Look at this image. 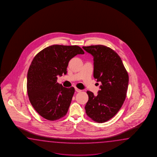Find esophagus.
<instances>
[{"mask_svg":"<svg viewBox=\"0 0 157 157\" xmlns=\"http://www.w3.org/2000/svg\"><path fill=\"white\" fill-rule=\"evenodd\" d=\"M75 90L77 91V92H81L82 90H80V89H78V88H77V87H75Z\"/></svg>","mask_w":157,"mask_h":157,"instance_id":"1","label":"esophagus"}]
</instances>
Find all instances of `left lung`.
I'll return each mask as SVG.
<instances>
[{
  "label": "left lung",
  "instance_id": "1",
  "mask_svg": "<svg viewBox=\"0 0 157 157\" xmlns=\"http://www.w3.org/2000/svg\"><path fill=\"white\" fill-rule=\"evenodd\" d=\"M94 57V77L101 82L97 96L87 91L89 100L85 107L94 121L103 123L113 117L125 100L128 75L118 54L109 47L91 45L82 47Z\"/></svg>",
  "mask_w": 157,
  "mask_h": 157
}]
</instances>
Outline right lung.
Returning a JSON list of instances; mask_svg holds the SVG:
<instances>
[{"mask_svg":"<svg viewBox=\"0 0 157 157\" xmlns=\"http://www.w3.org/2000/svg\"><path fill=\"white\" fill-rule=\"evenodd\" d=\"M83 50L77 45H53L33 58L27 72V90L30 103L41 117L58 120L67 114L75 93L57 82V76L67 74L68 62Z\"/></svg>","mask_w":157,"mask_h":157,"instance_id":"add662e5","label":"right lung"}]
</instances>
